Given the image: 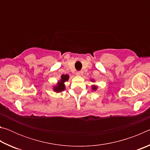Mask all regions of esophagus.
Wrapping results in <instances>:
<instances>
[{
  "label": "esophagus",
  "mask_w": 150,
  "mask_h": 150,
  "mask_svg": "<svg viewBox=\"0 0 150 150\" xmlns=\"http://www.w3.org/2000/svg\"><path fill=\"white\" fill-rule=\"evenodd\" d=\"M83 73V71H79L77 72V75H82Z\"/></svg>",
  "instance_id": "1"
}]
</instances>
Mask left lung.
Instances as JSON below:
<instances>
[{"mask_svg":"<svg viewBox=\"0 0 150 150\" xmlns=\"http://www.w3.org/2000/svg\"><path fill=\"white\" fill-rule=\"evenodd\" d=\"M93 90H96V87H95V86H93Z\"/></svg>","mask_w":150,"mask_h":150,"instance_id":"8db88e82","label":"left lung"}]
</instances>
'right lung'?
<instances>
[{"label":"right lung","instance_id":"add662e5","mask_svg":"<svg viewBox=\"0 0 150 150\" xmlns=\"http://www.w3.org/2000/svg\"><path fill=\"white\" fill-rule=\"evenodd\" d=\"M69 79V75H62V79H61L60 83L57 84L56 87H54V91L56 92H62V91H64L65 89V85L63 83L65 82L66 81H68Z\"/></svg>","mask_w":150,"mask_h":150}]
</instances>
